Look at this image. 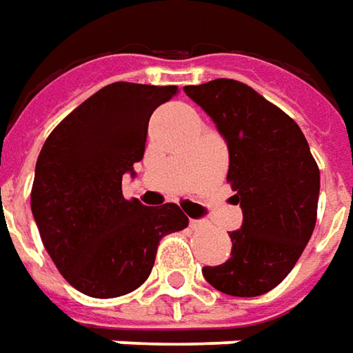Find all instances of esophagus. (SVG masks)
<instances>
[{
  "label": "esophagus",
  "mask_w": 353,
  "mask_h": 353,
  "mask_svg": "<svg viewBox=\"0 0 353 353\" xmlns=\"http://www.w3.org/2000/svg\"><path fill=\"white\" fill-rule=\"evenodd\" d=\"M189 226L193 228V230H201V228L207 226V220H191V224Z\"/></svg>",
  "instance_id": "esophagus-1"
}]
</instances>
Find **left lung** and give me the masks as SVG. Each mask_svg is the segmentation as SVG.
Listing matches in <instances>:
<instances>
[{"label": "left lung", "instance_id": "left-lung-1", "mask_svg": "<svg viewBox=\"0 0 353 353\" xmlns=\"http://www.w3.org/2000/svg\"><path fill=\"white\" fill-rule=\"evenodd\" d=\"M183 90L226 141L232 199L243 212L241 228L230 232V259L203 276L228 296H263L290 274L313 234L317 162L296 121L251 86L216 79Z\"/></svg>", "mask_w": 353, "mask_h": 353}]
</instances>
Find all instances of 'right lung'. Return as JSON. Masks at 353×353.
<instances>
[{
    "instance_id": "right-lung-1",
    "label": "right lung",
    "mask_w": 353,
    "mask_h": 353,
    "mask_svg": "<svg viewBox=\"0 0 353 353\" xmlns=\"http://www.w3.org/2000/svg\"><path fill=\"white\" fill-rule=\"evenodd\" d=\"M177 86L114 83L73 110L36 160L30 207L57 270L90 297H117L145 282L160 239L189 218L174 203L127 201L125 174L143 160L148 119Z\"/></svg>"
}]
</instances>
